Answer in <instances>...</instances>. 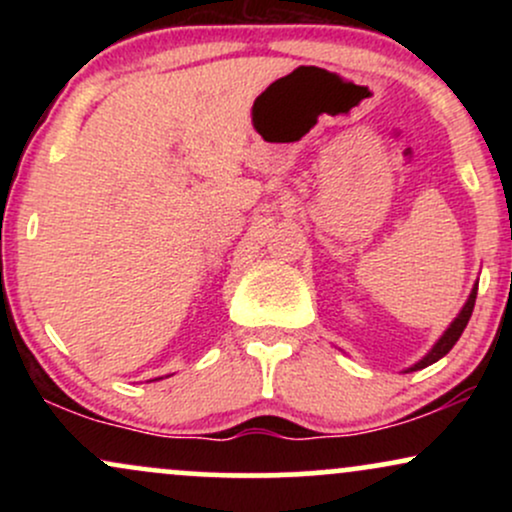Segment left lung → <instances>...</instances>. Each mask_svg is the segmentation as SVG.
<instances>
[{
  "mask_svg": "<svg viewBox=\"0 0 512 512\" xmlns=\"http://www.w3.org/2000/svg\"><path fill=\"white\" fill-rule=\"evenodd\" d=\"M477 289H479V284L474 286L472 289V293H469V301L464 303V308H462V313L455 317V322H452V325L448 327V332L443 334V337L438 339L436 342V346H433L431 351H428V354L421 358L419 363H416L414 368H409V370H419V368H426V366H431V363H436L438 358H443L445 354H448V351L452 349V346L457 344V339L462 337V332H464V327H467V322H469V317H472V310H474V303H477Z\"/></svg>",
  "mask_w": 512,
  "mask_h": 512,
  "instance_id": "1",
  "label": "left lung"
}]
</instances>
